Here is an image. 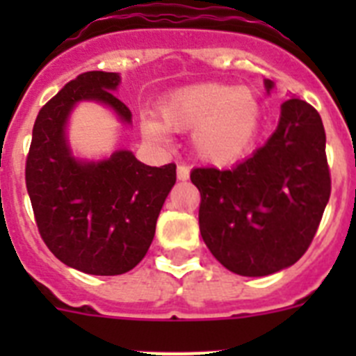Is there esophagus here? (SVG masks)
I'll return each instance as SVG.
<instances>
[{"instance_id": "34e87169", "label": "esophagus", "mask_w": 356, "mask_h": 356, "mask_svg": "<svg viewBox=\"0 0 356 356\" xmlns=\"http://www.w3.org/2000/svg\"><path fill=\"white\" fill-rule=\"evenodd\" d=\"M176 172H178V180L184 181V180H187L188 175H191V169H188L187 165H178V171Z\"/></svg>"}]
</instances>
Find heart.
<instances>
[{"label": "heart", "mask_w": 356, "mask_h": 356, "mask_svg": "<svg viewBox=\"0 0 356 356\" xmlns=\"http://www.w3.org/2000/svg\"><path fill=\"white\" fill-rule=\"evenodd\" d=\"M159 122L146 119L144 134L162 139L163 128L193 131V146L200 159L232 163L253 147L260 124V105L253 90L222 83H201L169 94L159 105Z\"/></svg>", "instance_id": "b5f03b06"}]
</instances>
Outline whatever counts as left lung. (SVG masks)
Instances as JSON below:
<instances>
[{
    "label": "left lung",
    "mask_w": 356,
    "mask_h": 356,
    "mask_svg": "<svg viewBox=\"0 0 356 356\" xmlns=\"http://www.w3.org/2000/svg\"><path fill=\"white\" fill-rule=\"evenodd\" d=\"M191 180L210 253L235 275L282 271L312 244L332 193L319 112L291 96L271 139L250 159L232 169L196 168Z\"/></svg>",
    "instance_id": "1"
}]
</instances>
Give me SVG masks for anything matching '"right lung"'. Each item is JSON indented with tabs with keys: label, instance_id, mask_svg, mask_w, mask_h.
Returning a JSON list of instances; mask_svg holds the SVG:
<instances>
[{
	"label": "right lung",
	"instance_id": "obj_1",
	"mask_svg": "<svg viewBox=\"0 0 356 356\" xmlns=\"http://www.w3.org/2000/svg\"><path fill=\"white\" fill-rule=\"evenodd\" d=\"M118 72L87 71L40 108L26 156V188L37 228L56 259L78 271L115 276L131 271L155 237L160 209L176 181V165L151 168L131 151L108 160L72 159L64 127L81 99L112 106L124 122L131 112L112 94Z\"/></svg>",
	"mask_w": 356,
	"mask_h": 356
}]
</instances>
